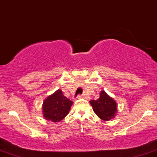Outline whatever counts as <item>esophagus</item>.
Instances as JSON below:
<instances>
[{
    "mask_svg": "<svg viewBox=\"0 0 157 157\" xmlns=\"http://www.w3.org/2000/svg\"><path fill=\"white\" fill-rule=\"evenodd\" d=\"M77 99H81V98H84V99H88V97H86V95H84V94H78L77 97Z\"/></svg>",
    "mask_w": 157,
    "mask_h": 157,
    "instance_id": "34e87169",
    "label": "esophagus"
}]
</instances>
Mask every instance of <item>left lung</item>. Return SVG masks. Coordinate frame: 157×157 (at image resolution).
<instances>
[{
    "mask_svg": "<svg viewBox=\"0 0 157 157\" xmlns=\"http://www.w3.org/2000/svg\"><path fill=\"white\" fill-rule=\"evenodd\" d=\"M94 111L101 119L109 121L115 116L117 111V105L112 98L104 90L100 92V97L97 100L90 101Z\"/></svg>",
    "mask_w": 157,
    "mask_h": 157,
    "instance_id": "8db88e82",
    "label": "left lung"
}]
</instances>
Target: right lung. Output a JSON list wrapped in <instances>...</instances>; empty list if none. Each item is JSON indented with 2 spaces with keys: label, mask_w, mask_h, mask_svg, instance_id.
<instances>
[{
  "label": "right lung",
  "mask_w": 157,
  "mask_h": 157,
  "mask_svg": "<svg viewBox=\"0 0 157 157\" xmlns=\"http://www.w3.org/2000/svg\"><path fill=\"white\" fill-rule=\"evenodd\" d=\"M73 102L64 97L61 90H58L43 102V113L47 120L58 122L63 119L69 112Z\"/></svg>",
  "instance_id": "add662e5"
}]
</instances>
